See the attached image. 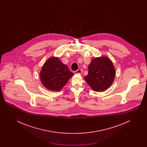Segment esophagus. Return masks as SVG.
I'll list each match as a JSON object with an SVG mask.
<instances>
[{
	"instance_id": "obj_1",
	"label": "esophagus",
	"mask_w": 147,
	"mask_h": 147,
	"mask_svg": "<svg viewBox=\"0 0 147 147\" xmlns=\"http://www.w3.org/2000/svg\"><path fill=\"white\" fill-rule=\"evenodd\" d=\"M75 74H82V70L81 69H78V70L75 71Z\"/></svg>"
}]
</instances>
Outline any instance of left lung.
Segmentation results:
<instances>
[{"instance_id": "left-lung-1", "label": "left lung", "mask_w": 147, "mask_h": 147, "mask_svg": "<svg viewBox=\"0 0 147 147\" xmlns=\"http://www.w3.org/2000/svg\"><path fill=\"white\" fill-rule=\"evenodd\" d=\"M88 70V74L84 79L94 91H104L114 81L115 69L111 60L106 56L93 59Z\"/></svg>"}]
</instances>
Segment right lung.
<instances>
[{
  "instance_id": "add662e5",
  "label": "right lung",
  "mask_w": 147,
  "mask_h": 147,
  "mask_svg": "<svg viewBox=\"0 0 147 147\" xmlns=\"http://www.w3.org/2000/svg\"><path fill=\"white\" fill-rule=\"evenodd\" d=\"M74 75L58 57H52L45 63L40 72L42 84L52 91L61 90Z\"/></svg>"
}]
</instances>
